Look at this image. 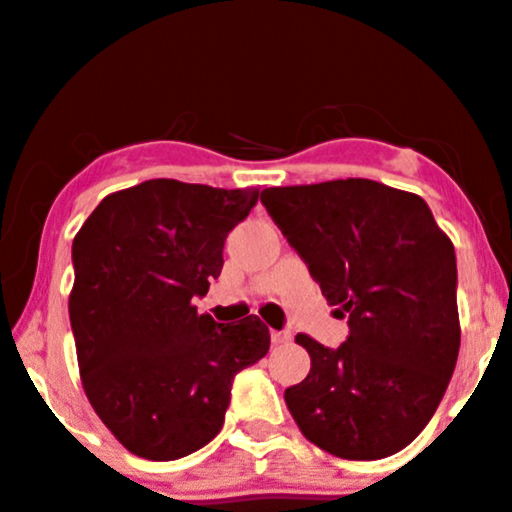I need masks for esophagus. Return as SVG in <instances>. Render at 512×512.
<instances>
[{"label":"esophagus","mask_w":512,"mask_h":512,"mask_svg":"<svg viewBox=\"0 0 512 512\" xmlns=\"http://www.w3.org/2000/svg\"><path fill=\"white\" fill-rule=\"evenodd\" d=\"M288 341H291V334H288V331H272V343H276V346Z\"/></svg>","instance_id":"obj_1"}]
</instances>
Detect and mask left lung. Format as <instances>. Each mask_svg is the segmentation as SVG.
<instances>
[{
    "instance_id": "obj_1",
    "label": "left lung",
    "mask_w": 512,
    "mask_h": 512,
    "mask_svg": "<svg viewBox=\"0 0 512 512\" xmlns=\"http://www.w3.org/2000/svg\"><path fill=\"white\" fill-rule=\"evenodd\" d=\"M262 205L324 298L348 315L338 348L295 336L312 367L283 393L293 420L338 458L403 451L432 420L458 362L451 238L420 195L367 178L267 188Z\"/></svg>"
}]
</instances>
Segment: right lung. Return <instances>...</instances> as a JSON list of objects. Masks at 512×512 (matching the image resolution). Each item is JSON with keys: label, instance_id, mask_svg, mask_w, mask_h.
<instances>
[{"label": "right lung", "instance_id": "1", "mask_svg": "<svg viewBox=\"0 0 512 512\" xmlns=\"http://www.w3.org/2000/svg\"><path fill=\"white\" fill-rule=\"evenodd\" d=\"M260 190L152 178L107 195L73 238L69 317L83 389L128 451L178 460L224 427L231 384L269 350L255 315L219 324L195 298Z\"/></svg>", "mask_w": 512, "mask_h": 512}]
</instances>
